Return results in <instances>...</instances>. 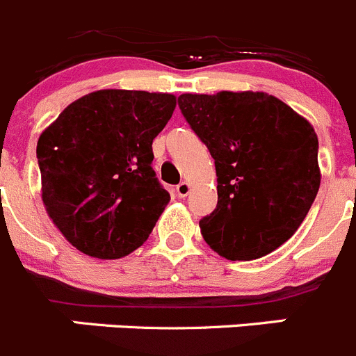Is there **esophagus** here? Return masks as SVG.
I'll list each match as a JSON object with an SVG mask.
<instances>
[{
  "label": "esophagus",
  "mask_w": 356,
  "mask_h": 356,
  "mask_svg": "<svg viewBox=\"0 0 356 356\" xmlns=\"http://www.w3.org/2000/svg\"><path fill=\"white\" fill-rule=\"evenodd\" d=\"M189 189L191 188H189L188 182H181V184H177V188H175V193H177V197L184 198L189 195Z\"/></svg>",
  "instance_id": "obj_1"
}]
</instances>
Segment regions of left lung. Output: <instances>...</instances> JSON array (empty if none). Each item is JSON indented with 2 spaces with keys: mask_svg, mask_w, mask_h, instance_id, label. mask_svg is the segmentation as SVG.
<instances>
[{
  "mask_svg": "<svg viewBox=\"0 0 356 356\" xmlns=\"http://www.w3.org/2000/svg\"><path fill=\"white\" fill-rule=\"evenodd\" d=\"M179 108L214 158L218 205L202 235L227 260H257L297 232L320 189L318 137L265 92L181 95Z\"/></svg>",
  "mask_w": 356,
  "mask_h": 356,
  "instance_id": "1",
  "label": "left lung"
}]
</instances>
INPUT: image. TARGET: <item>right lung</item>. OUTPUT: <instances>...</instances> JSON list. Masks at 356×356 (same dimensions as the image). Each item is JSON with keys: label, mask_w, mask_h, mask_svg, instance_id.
I'll return each instance as SVG.
<instances>
[{"label": "right lung", "mask_w": 356, "mask_h": 356, "mask_svg": "<svg viewBox=\"0 0 356 356\" xmlns=\"http://www.w3.org/2000/svg\"><path fill=\"white\" fill-rule=\"evenodd\" d=\"M175 108L167 92L103 89L70 103L36 145L42 200L66 241L115 260L147 241L170 195L152 140Z\"/></svg>", "instance_id": "add662e5"}]
</instances>
